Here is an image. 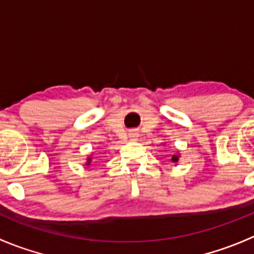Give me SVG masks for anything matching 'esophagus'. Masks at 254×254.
Masks as SVG:
<instances>
[{
  "label": "esophagus",
  "instance_id": "esophagus-1",
  "mask_svg": "<svg viewBox=\"0 0 254 254\" xmlns=\"http://www.w3.org/2000/svg\"><path fill=\"white\" fill-rule=\"evenodd\" d=\"M131 137H135V135H134V134H132V135H131Z\"/></svg>",
  "mask_w": 254,
  "mask_h": 254
}]
</instances>
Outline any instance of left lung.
Listing matches in <instances>:
<instances>
[{
  "label": "left lung",
  "instance_id": "8db88e82",
  "mask_svg": "<svg viewBox=\"0 0 254 254\" xmlns=\"http://www.w3.org/2000/svg\"><path fill=\"white\" fill-rule=\"evenodd\" d=\"M178 158H179L178 155H173L172 158H171V161H172V162H178Z\"/></svg>",
  "mask_w": 254,
  "mask_h": 254
}]
</instances>
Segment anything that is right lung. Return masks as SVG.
<instances>
[{
	"label": "right lung",
	"instance_id": "right-lung-1",
	"mask_svg": "<svg viewBox=\"0 0 254 254\" xmlns=\"http://www.w3.org/2000/svg\"><path fill=\"white\" fill-rule=\"evenodd\" d=\"M91 161H92V158H91V157H88V158H87V162H86V165H87V166H89V165H91Z\"/></svg>",
	"mask_w": 254,
	"mask_h": 254
}]
</instances>
